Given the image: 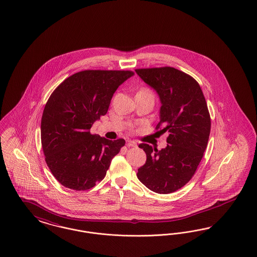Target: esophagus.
<instances>
[{
	"label": "esophagus",
	"mask_w": 257,
	"mask_h": 257,
	"mask_svg": "<svg viewBox=\"0 0 257 257\" xmlns=\"http://www.w3.org/2000/svg\"><path fill=\"white\" fill-rule=\"evenodd\" d=\"M126 145H127L128 147H136V146H137V143H136L135 141L128 140V141L126 142Z\"/></svg>",
	"instance_id": "esophagus-1"
}]
</instances>
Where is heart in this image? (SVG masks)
<instances>
[{
    "label": "heart",
    "mask_w": 257,
    "mask_h": 257,
    "mask_svg": "<svg viewBox=\"0 0 257 257\" xmlns=\"http://www.w3.org/2000/svg\"><path fill=\"white\" fill-rule=\"evenodd\" d=\"M144 91H146V92H148V91H147V90H144Z\"/></svg>",
    "instance_id": "obj_1"
}]
</instances>
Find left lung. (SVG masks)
<instances>
[{
	"mask_svg": "<svg viewBox=\"0 0 257 257\" xmlns=\"http://www.w3.org/2000/svg\"><path fill=\"white\" fill-rule=\"evenodd\" d=\"M135 71L160 96L156 129L163 126L162 132L169 133L168 144L162 150L139 145L147 159L137 176L156 193H172L190 181L204 156L211 126L205 96L192 76L172 67Z\"/></svg>",
	"mask_w": 257,
	"mask_h": 257,
	"instance_id": "obj_1",
	"label": "left lung"
}]
</instances>
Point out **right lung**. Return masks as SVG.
<instances>
[{
  "mask_svg": "<svg viewBox=\"0 0 257 257\" xmlns=\"http://www.w3.org/2000/svg\"><path fill=\"white\" fill-rule=\"evenodd\" d=\"M133 75L131 71H82L66 78L51 94L42 115V148L62 185L87 190L104 179L125 141H110L90 129L107 113L118 86Z\"/></svg>",
  "mask_w": 257,
  "mask_h": 257,
  "instance_id": "obj_1",
  "label": "right lung"
}]
</instances>
